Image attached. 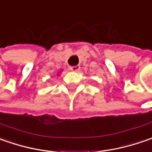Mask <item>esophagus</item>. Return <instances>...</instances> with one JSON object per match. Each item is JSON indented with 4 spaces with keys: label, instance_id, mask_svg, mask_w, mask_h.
Wrapping results in <instances>:
<instances>
[{
    "label": "esophagus",
    "instance_id": "obj_1",
    "mask_svg": "<svg viewBox=\"0 0 152 152\" xmlns=\"http://www.w3.org/2000/svg\"><path fill=\"white\" fill-rule=\"evenodd\" d=\"M69 69L71 71H73V72H78V71H79V69H80V67H79V65H77V66H72V67H69Z\"/></svg>",
    "mask_w": 152,
    "mask_h": 152
}]
</instances>
